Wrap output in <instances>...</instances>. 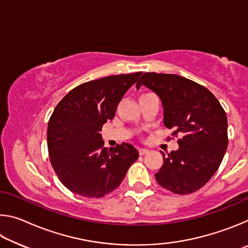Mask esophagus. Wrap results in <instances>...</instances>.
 I'll return each instance as SVG.
<instances>
[{
  "mask_svg": "<svg viewBox=\"0 0 248 248\" xmlns=\"http://www.w3.org/2000/svg\"><path fill=\"white\" fill-rule=\"evenodd\" d=\"M146 153H149V150L148 149H139V154L140 155H144V154H146Z\"/></svg>",
  "mask_w": 248,
  "mask_h": 248,
  "instance_id": "34e87169",
  "label": "esophagus"
}]
</instances>
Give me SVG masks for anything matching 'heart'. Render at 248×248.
<instances>
[{
  "label": "heart",
  "mask_w": 248,
  "mask_h": 248,
  "mask_svg": "<svg viewBox=\"0 0 248 248\" xmlns=\"http://www.w3.org/2000/svg\"><path fill=\"white\" fill-rule=\"evenodd\" d=\"M148 94H150V93H148ZM143 95H146V94H143ZM143 95H141V96H143Z\"/></svg>",
  "instance_id": "1"
}]
</instances>
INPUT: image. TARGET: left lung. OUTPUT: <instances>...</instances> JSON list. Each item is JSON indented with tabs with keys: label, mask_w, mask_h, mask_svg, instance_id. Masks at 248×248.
<instances>
[{
	"label": "left lung",
	"mask_w": 248,
	"mask_h": 248,
	"mask_svg": "<svg viewBox=\"0 0 248 248\" xmlns=\"http://www.w3.org/2000/svg\"><path fill=\"white\" fill-rule=\"evenodd\" d=\"M156 93L164 108V125L179 149L165 156L155 174L163 188L177 195L199 190L219 169L228 148V119L219 100L208 89L176 74L146 72L137 83ZM167 140H170V137Z\"/></svg>",
	"instance_id": "left-lung-1"
}]
</instances>
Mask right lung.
<instances>
[{
	"label": "right lung",
	"mask_w": 248,
	"mask_h": 248,
	"mask_svg": "<svg viewBox=\"0 0 248 248\" xmlns=\"http://www.w3.org/2000/svg\"><path fill=\"white\" fill-rule=\"evenodd\" d=\"M142 72L110 75L70 91L49 119V157L60 182L74 194L102 198L123 182L139 157L130 143L107 150L102 140L105 123L115 117L125 92Z\"/></svg>",
	"instance_id": "1"
}]
</instances>
